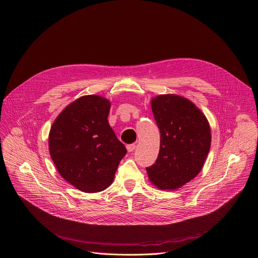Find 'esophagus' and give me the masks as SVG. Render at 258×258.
Masks as SVG:
<instances>
[{
  "label": "esophagus",
  "mask_w": 258,
  "mask_h": 258,
  "mask_svg": "<svg viewBox=\"0 0 258 258\" xmlns=\"http://www.w3.org/2000/svg\"><path fill=\"white\" fill-rule=\"evenodd\" d=\"M126 149H127V151H128V152H133L134 150L136 149V144H135V143L128 144V145H126Z\"/></svg>",
  "instance_id": "1"
}]
</instances>
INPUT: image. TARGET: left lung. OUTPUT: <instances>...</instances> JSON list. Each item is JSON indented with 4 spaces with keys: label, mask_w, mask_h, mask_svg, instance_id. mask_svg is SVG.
Instances as JSON below:
<instances>
[{
    "label": "left lung",
    "mask_w": 258,
    "mask_h": 258,
    "mask_svg": "<svg viewBox=\"0 0 258 258\" xmlns=\"http://www.w3.org/2000/svg\"><path fill=\"white\" fill-rule=\"evenodd\" d=\"M152 110L161 134L160 150L147 172L156 186L175 189L203 169L211 147L209 122L195 104L176 95L154 98Z\"/></svg>",
    "instance_id": "8db88e82"
}]
</instances>
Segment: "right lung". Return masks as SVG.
Listing matches in <instances>:
<instances>
[{
  "label": "right lung",
  "instance_id": "1",
  "mask_svg": "<svg viewBox=\"0 0 258 258\" xmlns=\"http://www.w3.org/2000/svg\"><path fill=\"white\" fill-rule=\"evenodd\" d=\"M110 103L88 95L66 106L49 133V153L60 175L78 189L96 193L114 180L127 153L108 124Z\"/></svg>",
  "mask_w": 258,
  "mask_h": 258
}]
</instances>
